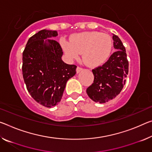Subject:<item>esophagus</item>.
Here are the masks:
<instances>
[{
  "label": "esophagus",
  "mask_w": 152,
  "mask_h": 152,
  "mask_svg": "<svg viewBox=\"0 0 152 152\" xmlns=\"http://www.w3.org/2000/svg\"><path fill=\"white\" fill-rule=\"evenodd\" d=\"M82 70H83V67H79V66L77 67V68H76V72H77V73H79V72H80V71H82Z\"/></svg>",
  "instance_id": "34e87169"
}]
</instances>
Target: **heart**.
<instances>
[{
	"instance_id": "obj_1",
	"label": "heart",
	"mask_w": 152,
	"mask_h": 152,
	"mask_svg": "<svg viewBox=\"0 0 152 152\" xmlns=\"http://www.w3.org/2000/svg\"><path fill=\"white\" fill-rule=\"evenodd\" d=\"M62 47L71 58L83 53V60L90 66L102 64L109 57L112 41L109 36L97 32H85L74 34L69 41H62Z\"/></svg>"
}]
</instances>
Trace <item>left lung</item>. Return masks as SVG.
<instances>
[{"label": "left lung", "instance_id": "8db88e82", "mask_svg": "<svg viewBox=\"0 0 152 152\" xmlns=\"http://www.w3.org/2000/svg\"><path fill=\"white\" fill-rule=\"evenodd\" d=\"M112 38L116 51L104 64L93 69V83L86 89L88 97L101 103L109 102L119 95L129 73V61L124 46L118 36L113 34Z\"/></svg>", "mask_w": 152, "mask_h": 152}]
</instances>
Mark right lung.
Instances as JSON below:
<instances>
[{
	"label": "right lung",
	"instance_id": "add662e5",
	"mask_svg": "<svg viewBox=\"0 0 152 152\" xmlns=\"http://www.w3.org/2000/svg\"><path fill=\"white\" fill-rule=\"evenodd\" d=\"M57 31L42 30L29 38L23 52L22 74L27 90L36 102L47 107L60 102L67 81L75 75L76 65L62 61L59 43L50 38Z\"/></svg>",
	"mask_w": 152,
	"mask_h": 152
}]
</instances>
